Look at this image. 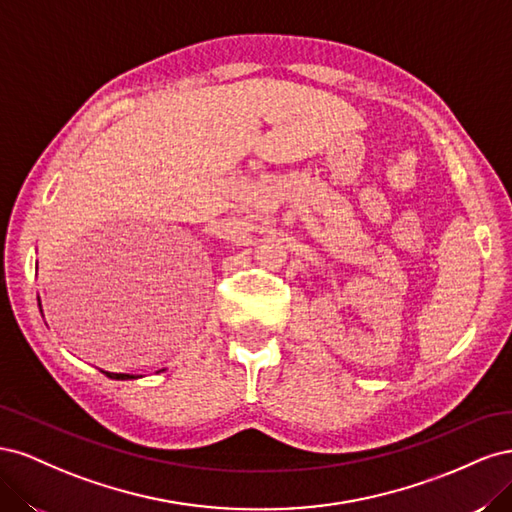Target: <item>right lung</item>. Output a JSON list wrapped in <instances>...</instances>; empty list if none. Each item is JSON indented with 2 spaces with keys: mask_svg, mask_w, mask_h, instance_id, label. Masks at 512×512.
I'll return each mask as SVG.
<instances>
[{
  "mask_svg": "<svg viewBox=\"0 0 512 512\" xmlns=\"http://www.w3.org/2000/svg\"><path fill=\"white\" fill-rule=\"evenodd\" d=\"M104 374L108 378H113V380H132V378H136V376H130V374H111V371H104Z\"/></svg>",
  "mask_w": 512,
  "mask_h": 512,
  "instance_id": "obj_1",
  "label": "right lung"
}]
</instances>
